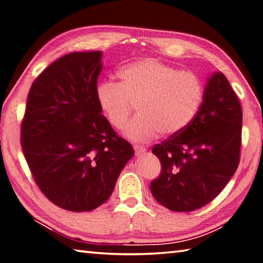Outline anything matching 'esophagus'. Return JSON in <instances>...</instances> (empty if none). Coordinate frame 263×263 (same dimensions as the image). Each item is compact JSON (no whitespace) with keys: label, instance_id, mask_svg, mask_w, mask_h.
I'll return each mask as SVG.
<instances>
[{"label":"esophagus","instance_id":"esophagus-1","mask_svg":"<svg viewBox=\"0 0 263 263\" xmlns=\"http://www.w3.org/2000/svg\"><path fill=\"white\" fill-rule=\"evenodd\" d=\"M133 148H135L137 155H140V154H142V153L146 152V148L144 146H140V145H135L133 146Z\"/></svg>","mask_w":263,"mask_h":263}]
</instances>
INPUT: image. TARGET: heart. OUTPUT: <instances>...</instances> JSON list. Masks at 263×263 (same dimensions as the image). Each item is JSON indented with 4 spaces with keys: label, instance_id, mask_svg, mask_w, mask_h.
Wrapping results in <instances>:
<instances>
[{
    "label": "heart",
    "instance_id": "1",
    "mask_svg": "<svg viewBox=\"0 0 263 263\" xmlns=\"http://www.w3.org/2000/svg\"><path fill=\"white\" fill-rule=\"evenodd\" d=\"M121 84L104 80L95 97L112 127L122 128L137 106L138 116L123 135L132 141H149L161 133L174 136L192 122L202 101L203 86L197 74L178 71L156 59H142L119 71Z\"/></svg>",
    "mask_w": 263,
    "mask_h": 263
}]
</instances>
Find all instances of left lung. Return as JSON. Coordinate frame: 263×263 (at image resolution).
Returning a JSON list of instances; mask_svg holds the SVG:
<instances>
[{
	"label": "left lung",
	"instance_id": "1",
	"mask_svg": "<svg viewBox=\"0 0 263 263\" xmlns=\"http://www.w3.org/2000/svg\"><path fill=\"white\" fill-rule=\"evenodd\" d=\"M241 124L239 100L226 76L215 71L192 122L153 147L162 165L151 183L156 201L170 211L192 212L216 198L239 164Z\"/></svg>",
	"mask_w": 263,
	"mask_h": 263
}]
</instances>
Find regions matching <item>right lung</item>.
I'll return each instance as SVG.
<instances>
[{
    "instance_id": "obj_1",
    "label": "right lung",
    "mask_w": 263,
    "mask_h": 263,
    "mask_svg": "<svg viewBox=\"0 0 263 263\" xmlns=\"http://www.w3.org/2000/svg\"><path fill=\"white\" fill-rule=\"evenodd\" d=\"M102 51L61 57L28 92L22 147L36 185L52 203L89 212L110 197L132 146L101 115L95 88Z\"/></svg>"
}]
</instances>
